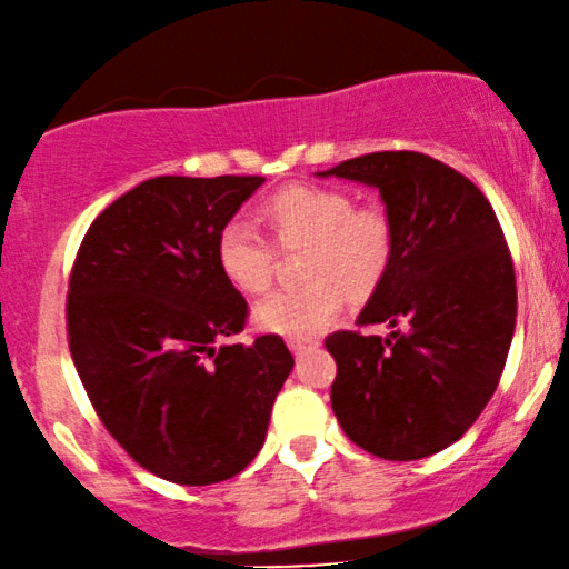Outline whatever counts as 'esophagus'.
I'll list each match as a JSON object with an SVG mask.
<instances>
[{"instance_id":"esophagus-1","label":"esophagus","mask_w":569,"mask_h":569,"mask_svg":"<svg viewBox=\"0 0 569 569\" xmlns=\"http://www.w3.org/2000/svg\"><path fill=\"white\" fill-rule=\"evenodd\" d=\"M315 343H318V341H315V338H291L289 347H291L293 355L301 357L309 347H315Z\"/></svg>"}]
</instances>
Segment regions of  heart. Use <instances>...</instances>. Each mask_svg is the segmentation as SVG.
Segmentation results:
<instances>
[{
  "instance_id": "heart-1",
  "label": "heart",
  "mask_w": 569,
  "mask_h": 569,
  "mask_svg": "<svg viewBox=\"0 0 569 569\" xmlns=\"http://www.w3.org/2000/svg\"><path fill=\"white\" fill-rule=\"evenodd\" d=\"M278 247L307 243L301 276L309 283L280 289L254 307V322L272 333L309 338L330 326L343 297L368 299L393 260V226L378 207H355L347 191L289 186L264 204ZM278 249L249 220L233 218L218 233V264L236 289L262 293L276 272Z\"/></svg>"
}]
</instances>
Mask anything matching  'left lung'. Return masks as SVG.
<instances>
[{
    "label": "left lung",
    "mask_w": 569,
    "mask_h": 569,
    "mask_svg": "<svg viewBox=\"0 0 569 569\" xmlns=\"http://www.w3.org/2000/svg\"><path fill=\"white\" fill-rule=\"evenodd\" d=\"M322 176L376 186L393 260L357 326L336 330L330 405L357 446L412 462L467 433L499 386L517 318L515 264L493 207L470 178L420 152H372Z\"/></svg>",
    "instance_id": "1"
}]
</instances>
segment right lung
Listing matches in <instances>:
<instances>
[{"label": "right lung", "mask_w": 569, "mask_h": 569, "mask_svg": "<svg viewBox=\"0 0 569 569\" xmlns=\"http://www.w3.org/2000/svg\"><path fill=\"white\" fill-rule=\"evenodd\" d=\"M262 176H160L91 222L68 280V343L102 426L133 462L181 486L228 480L262 449L293 368L278 333L249 347V305L218 233Z\"/></svg>", "instance_id": "add662e5"}]
</instances>
